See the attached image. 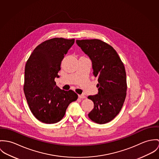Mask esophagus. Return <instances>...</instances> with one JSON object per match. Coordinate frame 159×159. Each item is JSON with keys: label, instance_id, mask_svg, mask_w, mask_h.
Instances as JSON below:
<instances>
[{"label": "esophagus", "instance_id": "1", "mask_svg": "<svg viewBox=\"0 0 159 159\" xmlns=\"http://www.w3.org/2000/svg\"><path fill=\"white\" fill-rule=\"evenodd\" d=\"M79 98L80 99H84V98H86V96L84 94H80L79 95Z\"/></svg>", "mask_w": 159, "mask_h": 159}]
</instances>
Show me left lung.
Wrapping results in <instances>:
<instances>
[{
	"instance_id": "8db88e82",
	"label": "left lung",
	"mask_w": 159,
	"mask_h": 159,
	"mask_svg": "<svg viewBox=\"0 0 159 159\" xmlns=\"http://www.w3.org/2000/svg\"><path fill=\"white\" fill-rule=\"evenodd\" d=\"M76 43L91 60L93 74L98 81V94L88 96L94 102L88 117L96 123H108L120 113L126 96L123 63L116 51L101 39H77Z\"/></svg>"
}]
</instances>
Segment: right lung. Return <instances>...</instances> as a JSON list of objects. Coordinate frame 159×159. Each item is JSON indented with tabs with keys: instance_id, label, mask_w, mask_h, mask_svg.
I'll return each instance as SVG.
<instances>
[{
	"instance_id": "right-lung-1",
	"label": "right lung",
	"mask_w": 159,
	"mask_h": 159,
	"mask_svg": "<svg viewBox=\"0 0 159 159\" xmlns=\"http://www.w3.org/2000/svg\"><path fill=\"white\" fill-rule=\"evenodd\" d=\"M74 39L53 38L39 44L25 67L24 92L29 108L36 118L46 124L56 123L65 116L70 104L78 98L72 90L58 88L61 62L74 43Z\"/></svg>"
}]
</instances>
